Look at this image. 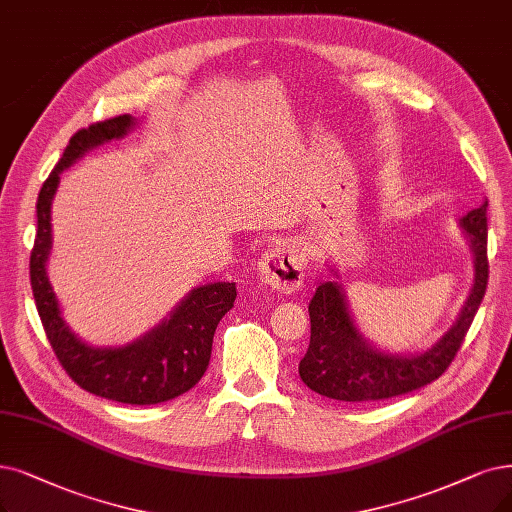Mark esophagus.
I'll return each instance as SVG.
<instances>
[{
	"mask_svg": "<svg viewBox=\"0 0 512 512\" xmlns=\"http://www.w3.org/2000/svg\"><path fill=\"white\" fill-rule=\"evenodd\" d=\"M260 279L279 294L296 292L304 279L302 258L298 250L283 243L271 245L260 258Z\"/></svg>",
	"mask_w": 512,
	"mask_h": 512,
	"instance_id": "obj_1",
	"label": "esophagus"
}]
</instances>
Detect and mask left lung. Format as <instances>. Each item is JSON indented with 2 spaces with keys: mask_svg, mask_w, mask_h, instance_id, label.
I'll return each instance as SVG.
<instances>
[{
  "mask_svg": "<svg viewBox=\"0 0 512 512\" xmlns=\"http://www.w3.org/2000/svg\"><path fill=\"white\" fill-rule=\"evenodd\" d=\"M475 252V285L464 309L431 351L418 357L384 355L367 346L351 321L340 285L325 281L309 302L311 342L300 359L302 382L321 397L365 403L407 395L435 382L452 365L487 290V201L462 218Z\"/></svg>",
  "mask_w": 512,
  "mask_h": 512,
  "instance_id": "obj_1",
  "label": "left lung"
}]
</instances>
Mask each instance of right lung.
<instances>
[{
  "label": "right lung",
  "mask_w": 512,
  "mask_h": 512,
  "mask_svg": "<svg viewBox=\"0 0 512 512\" xmlns=\"http://www.w3.org/2000/svg\"><path fill=\"white\" fill-rule=\"evenodd\" d=\"M130 115H115L77 130L37 197V233L31 250V290L52 351L69 378L84 391L126 405H157L180 397L206 374L216 325L233 309L235 283H210L193 290L174 315L155 332L126 349H90L60 319L58 304L46 277L52 243L50 206L58 176L100 142L119 138L132 126Z\"/></svg>",
  "instance_id": "right-lung-1"
}]
</instances>
